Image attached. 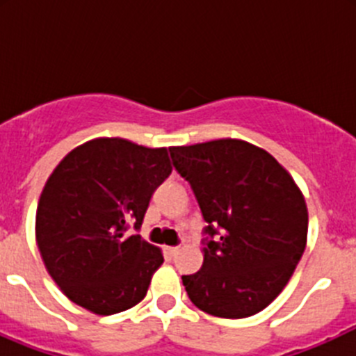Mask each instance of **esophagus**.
Instances as JSON below:
<instances>
[{
	"label": "esophagus",
	"mask_w": 356,
	"mask_h": 356,
	"mask_svg": "<svg viewBox=\"0 0 356 356\" xmlns=\"http://www.w3.org/2000/svg\"><path fill=\"white\" fill-rule=\"evenodd\" d=\"M175 253H177V246H167V248H165V254H167L168 258L175 257Z\"/></svg>",
	"instance_id": "obj_1"
}]
</instances>
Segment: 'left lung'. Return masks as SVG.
<instances>
[{
	"instance_id": "left-lung-1",
	"label": "left lung",
	"mask_w": 356,
	"mask_h": 356,
	"mask_svg": "<svg viewBox=\"0 0 356 356\" xmlns=\"http://www.w3.org/2000/svg\"><path fill=\"white\" fill-rule=\"evenodd\" d=\"M168 152L207 222L203 265L182 275L189 300L215 317L258 314L284 289L305 251L303 195L274 156L246 141L217 139Z\"/></svg>"
}]
</instances>
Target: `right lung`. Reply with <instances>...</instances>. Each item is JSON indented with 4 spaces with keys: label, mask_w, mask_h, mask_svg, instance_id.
I'll return each mask as SVG.
<instances>
[{
    "label": "right lung",
    "mask_w": 356,
    "mask_h": 356,
    "mask_svg": "<svg viewBox=\"0 0 356 356\" xmlns=\"http://www.w3.org/2000/svg\"><path fill=\"white\" fill-rule=\"evenodd\" d=\"M165 148L99 138L72 149L41 193L35 239L53 281L68 300L113 315L146 296L161 251L141 229L153 193L170 175Z\"/></svg>",
    "instance_id": "1"
}]
</instances>
